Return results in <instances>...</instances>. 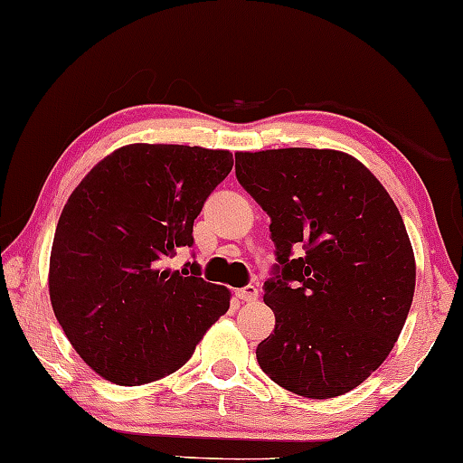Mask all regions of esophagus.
<instances>
[{
	"instance_id": "obj_1",
	"label": "esophagus",
	"mask_w": 463,
	"mask_h": 463,
	"mask_svg": "<svg viewBox=\"0 0 463 463\" xmlns=\"http://www.w3.org/2000/svg\"><path fill=\"white\" fill-rule=\"evenodd\" d=\"M257 296H260V291H257L255 285H246L236 291V298L242 299V302H255Z\"/></svg>"
}]
</instances>
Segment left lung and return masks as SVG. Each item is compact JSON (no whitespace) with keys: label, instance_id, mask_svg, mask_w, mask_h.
Segmentation results:
<instances>
[{"label":"left lung","instance_id":"8db88e82","mask_svg":"<svg viewBox=\"0 0 463 463\" xmlns=\"http://www.w3.org/2000/svg\"><path fill=\"white\" fill-rule=\"evenodd\" d=\"M236 178L268 213L276 246L263 283L276 326L257 362L304 398L351 392L385 362L415 296L398 206L368 167L329 148L238 153Z\"/></svg>","mask_w":463,"mask_h":463}]
</instances>
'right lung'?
Instances as JSON below:
<instances>
[{
    "label": "right lung",
    "instance_id": "1",
    "mask_svg": "<svg viewBox=\"0 0 463 463\" xmlns=\"http://www.w3.org/2000/svg\"><path fill=\"white\" fill-rule=\"evenodd\" d=\"M232 165L230 151L129 144L70 195L48 291L71 346L106 381L136 387L183 368L230 308V289L206 283L200 263L161 266L194 246V221Z\"/></svg>",
    "mask_w": 463,
    "mask_h": 463
}]
</instances>
